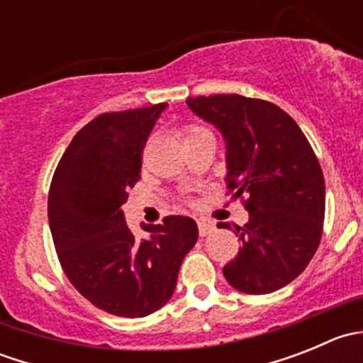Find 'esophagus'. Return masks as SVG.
<instances>
[{"mask_svg":"<svg viewBox=\"0 0 363 363\" xmlns=\"http://www.w3.org/2000/svg\"><path fill=\"white\" fill-rule=\"evenodd\" d=\"M199 233H200V237H207V235H211L212 232H214V223L212 221H207V219H199Z\"/></svg>","mask_w":363,"mask_h":363,"instance_id":"1","label":"esophagus"}]
</instances>
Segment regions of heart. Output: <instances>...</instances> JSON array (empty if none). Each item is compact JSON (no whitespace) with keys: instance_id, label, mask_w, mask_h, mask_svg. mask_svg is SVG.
<instances>
[{"instance_id":"b5f03b06","label":"heart","mask_w":363,"mask_h":363,"mask_svg":"<svg viewBox=\"0 0 363 363\" xmlns=\"http://www.w3.org/2000/svg\"><path fill=\"white\" fill-rule=\"evenodd\" d=\"M200 131H203V130H200V128H191V130H189L188 133H186V137H184V138L191 137V135H195V133H200Z\"/></svg>"}]
</instances>
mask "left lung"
I'll list each match as a JSON object with an SVG mask.
<instances>
[{"mask_svg":"<svg viewBox=\"0 0 363 363\" xmlns=\"http://www.w3.org/2000/svg\"><path fill=\"white\" fill-rule=\"evenodd\" d=\"M186 104L221 133L226 186L247 195L250 221L237 226L242 246L223 269L226 281L250 295L286 286L316 252L325 218L323 172L306 135L270 101L214 94Z\"/></svg>","mask_w":363,"mask_h":363,"instance_id":"left-lung-1","label":"left lung"}]
</instances>
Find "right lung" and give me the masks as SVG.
<instances>
[{
    "mask_svg": "<svg viewBox=\"0 0 363 363\" xmlns=\"http://www.w3.org/2000/svg\"><path fill=\"white\" fill-rule=\"evenodd\" d=\"M167 107L98 116L69 142L50 184L49 225L61 267L80 295L116 316L144 318L163 307L199 239L186 216L142 225L147 239H137L124 221L142 149Z\"/></svg>",
    "mask_w": 363,
    "mask_h": 363,
    "instance_id": "obj_1",
    "label": "right lung"
}]
</instances>
